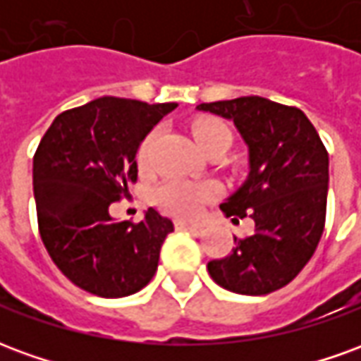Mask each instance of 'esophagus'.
Returning <instances> with one entry per match:
<instances>
[{"label": "esophagus", "mask_w": 361, "mask_h": 361, "mask_svg": "<svg viewBox=\"0 0 361 361\" xmlns=\"http://www.w3.org/2000/svg\"><path fill=\"white\" fill-rule=\"evenodd\" d=\"M176 230H191V232H199V230H203V224H193V222H185V220H176Z\"/></svg>", "instance_id": "obj_1"}]
</instances>
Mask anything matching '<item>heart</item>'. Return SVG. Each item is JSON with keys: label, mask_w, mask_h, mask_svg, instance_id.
Listing matches in <instances>:
<instances>
[{"label": "heart", "mask_w": 361, "mask_h": 361, "mask_svg": "<svg viewBox=\"0 0 361 361\" xmlns=\"http://www.w3.org/2000/svg\"><path fill=\"white\" fill-rule=\"evenodd\" d=\"M193 139L199 145V149L209 152L214 147H230L232 142V131L226 123L219 119H199L191 127ZM157 139V131H152L145 137L141 149H139V164L147 166L152 152V145ZM219 197V188L214 183H195V181L172 178L166 180L162 185H158L154 191V201L158 207L168 214H173L178 219H193L197 216L204 204L211 203Z\"/></svg>", "instance_id": "heart-1"}]
</instances>
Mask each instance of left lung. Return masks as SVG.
Returning <instances> with one entry per match:
<instances>
[{"mask_svg":"<svg viewBox=\"0 0 361 361\" xmlns=\"http://www.w3.org/2000/svg\"><path fill=\"white\" fill-rule=\"evenodd\" d=\"M232 119L250 152V173L220 204L226 216L255 220V232L207 269L219 286L245 295L271 294L307 265L325 228L329 154L307 116L261 96L199 104ZM235 220V219H232Z\"/></svg>","mask_w":361,"mask_h":361,"instance_id":"8db88e82","label":"left lung"}]
</instances>
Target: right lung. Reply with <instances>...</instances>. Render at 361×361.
Listing matches in <instances>:
<instances>
[{
  "mask_svg": "<svg viewBox=\"0 0 361 361\" xmlns=\"http://www.w3.org/2000/svg\"><path fill=\"white\" fill-rule=\"evenodd\" d=\"M176 102L102 96L54 119L32 160L38 230L51 261L75 286L123 298L154 276L172 220L154 209L139 224L114 220L110 204L137 180V150Z\"/></svg>",
  "mask_w": 361,
  "mask_h": 361,
  "instance_id": "1",
  "label": "right lung"
}]
</instances>
